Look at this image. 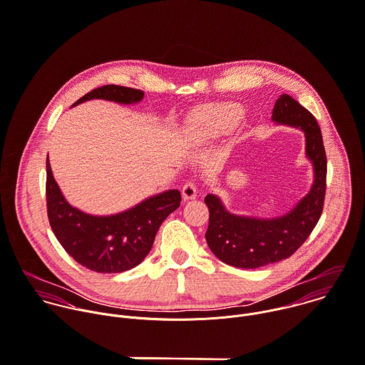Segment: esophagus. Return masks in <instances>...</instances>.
Listing matches in <instances>:
<instances>
[{
    "instance_id": "34e87169",
    "label": "esophagus",
    "mask_w": 365,
    "mask_h": 365,
    "mask_svg": "<svg viewBox=\"0 0 365 365\" xmlns=\"http://www.w3.org/2000/svg\"><path fill=\"white\" fill-rule=\"evenodd\" d=\"M197 197V184L194 181H187L182 185V198L187 200H194Z\"/></svg>"
}]
</instances>
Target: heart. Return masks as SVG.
Masks as SVG:
<instances>
[{"mask_svg": "<svg viewBox=\"0 0 365 365\" xmlns=\"http://www.w3.org/2000/svg\"><path fill=\"white\" fill-rule=\"evenodd\" d=\"M238 118L240 110L234 104L210 106L194 114L191 118V128L201 138H215L231 131Z\"/></svg>", "mask_w": 365, "mask_h": 365, "instance_id": "heart-1", "label": "heart"}]
</instances>
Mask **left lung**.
I'll return each instance as SVG.
<instances>
[{
    "instance_id": "1",
    "label": "left lung",
    "mask_w": 365,
    "mask_h": 365,
    "mask_svg": "<svg viewBox=\"0 0 365 365\" xmlns=\"http://www.w3.org/2000/svg\"><path fill=\"white\" fill-rule=\"evenodd\" d=\"M272 120L305 133V153L312 161L315 180L292 211L274 220L234 215L225 211L218 197H205L210 211L207 244L217 258L237 268H259L291 257L309 237L324 208L327 155L315 117L292 97L282 94L275 101Z\"/></svg>"
}]
</instances>
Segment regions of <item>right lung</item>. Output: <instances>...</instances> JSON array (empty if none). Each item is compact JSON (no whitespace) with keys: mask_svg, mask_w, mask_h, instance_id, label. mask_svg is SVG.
<instances>
[{"mask_svg":"<svg viewBox=\"0 0 365 365\" xmlns=\"http://www.w3.org/2000/svg\"><path fill=\"white\" fill-rule=\"evenodd\" d=\"M143 97L141 90L110 84L94 88L74 106L94 98L133 104ZM46 194L48 221L63 248L83 267L104 274L123 272L138 265L150 252L163 221L181 204L180 191L170 190L121 214H84L63 197L48 158Z\"/></svg>","mask_w":365,"mask_h":365,"instance_id":"add662e5","label":"right lung"}]
</instances>
